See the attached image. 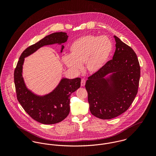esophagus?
Instances as JSON below:
<instances>
[{
	"instance_id": "esophagus-1",
	"label": "esophagus",
	"mask_w": 156,
	"mask_h": 156,
	"mask_svg": "<svg viewBox=\"0 0 156 156\" xmlns=\"http://www.w3.org/2000/svg\"><path fill=\"white\" fill-rule=\"evenodd\" d=\"M85 82H86V80H85L84 79H82L81 80V83H80L81 86H82V87H84L85 85Z\"/></svg>"
}]
</instances>
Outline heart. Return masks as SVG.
Returning a JSON list of instances; mask_svg holds the SVG:
<instances>
[{"mask_svg":"<svg viewBox=\"0 0 156 156\" xmlns=\"http://www.w3.org/2000/svg\"><path fill=\"white\" fill-rule=\"evenodd\" d=\"M112 49V43L108 37L88 35L75 40L69 47V55L64 56L62 59L75 73H79L85 64L87 71L93 74L106 65Z\"/></svg>","mask_w":156,"mask_h":156,"instance_id":"1","label":"heart"}]
</instances>
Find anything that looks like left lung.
Here are the masks:
<instances>
[{"mask_svg": "<svg viewBox=\"0 0 156 156\" xmlns=\"http://www.w3.org/2000/svg\"><path fill=\"white\" fill-rule=\"evenodd\" d=\"M113 37L116 49L112 59L89 76L85 84L90 113L102 119L115 118L129 109L137 93L140 75L133 50Z\"/></svg>", "mask_w": 156, "mask_h": 156, "instance_id": "left-lung-1", "label": "left lung"}]
</instances>
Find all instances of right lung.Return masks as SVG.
<instances>
[{"label":"right lung","instance_id":"add662e5","mask_svg":"<svg viewBox=\"0 0 156 156\" xmlns=\"http://www.w3.org/2000/svg\"><path fill=\"white\" fill-rule=\"evenodd\" d=\"M68 36L66 32H55L23 51L14 71V83L17 100L27 114L35 121L44 124H53L64 120L69 112V97L80 87L79 77L69 79L62 77L51 92L39 95L29 89L23 77L24 58L34 53L39 48L48 45H61L62 52Z\"/></svg>","mask_w":156,"mask_h":156}]
</instances>
